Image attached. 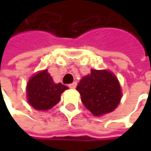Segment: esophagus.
Here are the masks:
<instances>
[{"instance_id": "esophagus-1", "label": "esophagus", "mask_w": 151, "mask_h": 151, "mask_svg": "<svg viewBox=\"0 0 151 151\" xmlns=\"http://www.w3.org/2000/svg\"><path fill=\"white\" fill-rule=\"evenodd\" d=\"M76 86H77V83H76V82H73V83H72V84L69 85V87H70V88H75Z\"/></svg>"}]
</instances>
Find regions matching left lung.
Segmentation results:
<instances>
[{"mask_svg": "<svg viewBox=\"0 0 151 151\" xmlns=\"http://www.w3.org/2000/svg\"><path fill=\"white\" fill-rule=\"evenodd\" d=\"M84 106L95 116L114 111L122 97L118 79L106 70H92L77 86Z\"/></svg>", "mask_w": 151, "mask_h": 151, "instance_id": "8db88e82", "label": "left lung"}]
</instances>
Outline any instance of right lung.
<instances>
[{"instance_id":"1","label":"right lung","mask_w":151,"mask_h":151,"mask_svg":"<svg viewBox=\"0 0 151 151\" xmlns=\"http://www.w3.org/2000/svg\"><path fill=\"white\" fill-rule=\"evenodd\" d=\"M66 89V86L54 83L52 77L45 70L33 76L28 82L29 103L37 110L50 109L59 101L61 93Z\"/></svg>"}]
</instances>
